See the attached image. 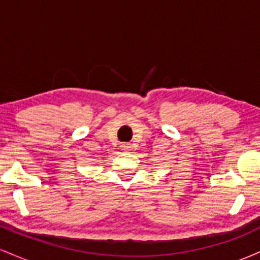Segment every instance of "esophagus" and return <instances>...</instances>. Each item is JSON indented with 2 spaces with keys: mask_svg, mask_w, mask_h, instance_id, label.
Listing matches in <instances>:
<instances>
[{
  "mask_svg": "<svg viewBox=\"0 0 260 260\" xmlns=\"http://www.w3.org/2000/svg\"><path fill=\"white\" fill-rule=\"evenodd\" d=\"M121 148H122V150H129L131 144H122Z\"/></svg>",
  "mask_w": 260,
  "mask_h": 260,
  "instance_id": "obj_1",
  "label": "esophagus"
}]
</instances>
